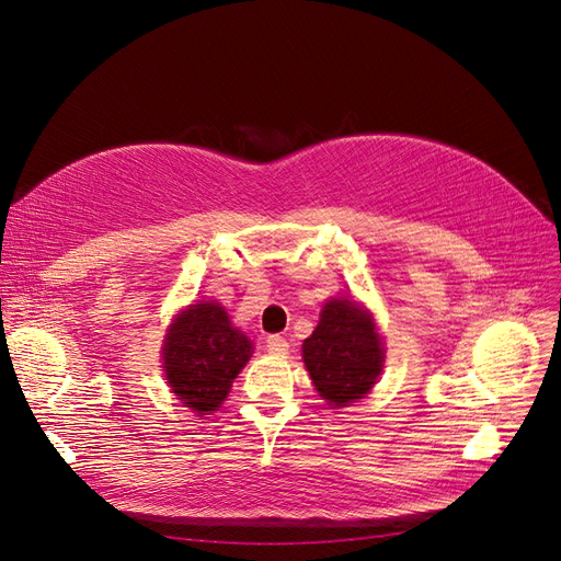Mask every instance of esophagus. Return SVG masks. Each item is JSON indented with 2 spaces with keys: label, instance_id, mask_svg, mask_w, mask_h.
<instances>
[{
  "label": "esophagus",
  "instance_id": "34e87169",
  "mask_svg": "<svg viewBox=\"0 0 561 561\" xmlns=\"http://www.w3.org/2000/svg\"><path fill=\"white\" fill-rule=\"evenodd\" d=\"M265 346H267L270 354H286V351H288V342L282 335H270L265 340Z\"/></svg>",
  "mask_w": 561,
  "mask_h": 561
}]
</instances>
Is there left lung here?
Returning <instances> with one entry per match:
<instances>
[{
    "label": "left lung",
    "mask_w": 561,
    "mask_h": 561,
    "mask_svg": "<svg viewBox=\"0 0 561 561\" xmlns=\"http://www.w3.org/2000/svg\"><path fill=\"white\" fill-rule=\"evenodd\" d=\"M302 358L321 398L346 407L377 383L383 348L371 317L356 302L335 298L323 307L317 330L302 342Z\"/></svg>",
    "instance_id": "1"
}]
</instances>
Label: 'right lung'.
Segmentation results:
<instances>
[{
    "mask_svg": "<svg viewBox=\"0 0 561 561\" xmlns=\"http://www.w3.org/2000/svg\"><path fill=\"white\" fill-rule=\"evenodd\" d=\"M252 358V342L217 302H198L178 314L163 342V367L178 400L194 411H215Z\"/></svg>",
    "mask_w": 561,
    "mask_h": 561,
    "instance_id": "add662e5",
    "label": "right lung"
}]
</instances>
